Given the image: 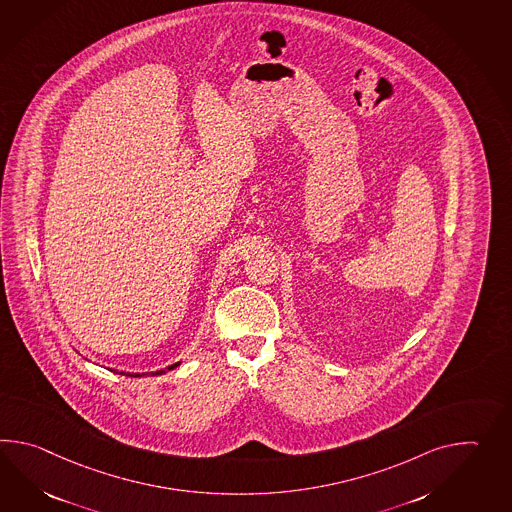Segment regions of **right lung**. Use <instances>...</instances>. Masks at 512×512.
Returning a JSON list of instances; mask_svg holds the SVG:
<instances>
[{
	"mask_svg": "<svg viewBox=\"0 0 512 512\" xmlns=\"http://www.w3.org/2000/svg\"><path fill=\"white\" fill-rule=\"evenodd\" d=\"M178 365H180V362H176V364L169 365V367H167V369H169V371H171V369H176V367H178ZM163 373H165V371H163V369H161V371H156V373H152V376L163 375ZM143 375H145V373H143Z\"/></svg>",
	"mask_w": 512,
	"mask_h": 512,
	"instance_id": "right-lung-1",
	"label": "right lung"
}]
</instances>
